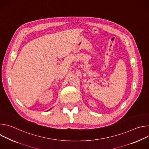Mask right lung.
<instances>
[{"label": "right lung", "instance_id": "right-lung-1", "mask_svg": "<svg viewBox=\"0 0 149 149\" xmlns=\"http://www.w3.org/2000/svg\"><path fill=\"white\" fill-rule=\"evenodd\" d=\"M51 109H49V110H51Z\"/></svg>", "mask_w": 149, "mask_h": 149}]
</instances>
